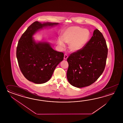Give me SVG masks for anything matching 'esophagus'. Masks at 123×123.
<instances>
[{
    "label": "esophagus",
    "mask_w": 123,
    "mask_h": 123,
    "mask_svg": "<svg viewBox=\"0 0 123 123\" xmlns=\"http://www.w3.org/2000/svg\"><path fill=\"white\" fill-rule=\"evenodd\" d=\"M68 55H66L65 54V55H64V59H65V60H66L67 58H68Z\"/></svg>",
    "instance_id": "obj_1"
}]
</instances>
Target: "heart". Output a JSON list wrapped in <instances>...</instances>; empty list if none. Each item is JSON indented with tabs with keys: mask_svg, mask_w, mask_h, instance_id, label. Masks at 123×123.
<instances>
[{
	"mask_svg": "<svg viewBox=\"0 0 123 123\" xmlns=\"http://www.w3.org/2000/svg\"><path fill=\"white\" fill-rule=\"evenodd\" d=\"M90 37V31L78 26H71L65 29L62 34V39L57 40L61 48L65 47L64 42L68 44V49L72 52H77L86 44Z\"/></svg>",
	"mask_w": 123,
	"mask_h": 123,
	"instance_id": "1",
	"label": "heart"
}]
</instances>
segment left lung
<instances>
[{
	"label": "left lung",
	"mask_w": 123,
	"mask_h": 123,
	"mask_svg": "<svg viewBox=\"0 0 123 123\" xmlns=\"http://www.w3.org/2000/svg\"><path fill=\"white\" fill-rule=\"evenodd\" d=\"M108 55V48L102 33L95 29L85 46L67 58V78L69 84L78 88L88 86L102 74Z\"/></svg>",
	"instance_id": "obj_1"
}]
</instances>
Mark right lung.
I'll use <instances>...</instances> for the list:
<instances>
[{
	"mask_svg": "<svg viewBox=\"0 0 123 123\" xmlns=\"http://www.w3.org/2000/svg\"><path fill=\"white\" fill-rule=\"evenodd\" d=\"M58 24L35 21L18 42L16 56L19 68L24 76L35 84H43L50 80L56 66L63 60L64 54L54 50L49 42L36 41L33 36L41 29Z\"/></svg>",
	"mask_w": 123,
	"mask_h": 123,
	"instance_id": "right-lung-1",
	"label": "right lung"
}]
</instances>
